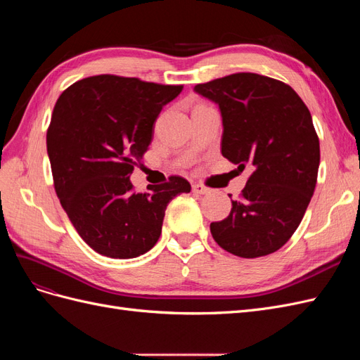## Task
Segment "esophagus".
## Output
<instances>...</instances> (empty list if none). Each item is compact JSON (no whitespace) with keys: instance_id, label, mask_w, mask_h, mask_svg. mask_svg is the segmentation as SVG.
Instances as JSON below:
<instances>
[{"instance_id":"esophagus-1","label":"esophagus","mask_w":360,"mask_h":360,"mask_svg":"<svg viewBox=\"0 0 360 360\" xmlns=\"http://www.w3.org/2000/svg\"><path fill=\"white\" fill-rule=\"evenodd\" d=\"M192 191H193L195 193H198V195H207V193L212 192L210 188L204 186V184H201V183H195L193 186H192Z\"/></svg>"}]
</instances>
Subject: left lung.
Segmentation results:
<instances>
[{
	"label": "left lung",
	"mask_w": 360,
	"mask_h": 360,
	"mask_svg": "<svg viewBox=\"0 0 360 360\" xmlns=\"http://www.w3.org/2000/svg\"><path fill=\"white\" fill-rule=\"evenodd\" d=\"M193 90L221 108L222 156L250 169L230 214L210 224L214 242L242 258L275 252L297 230L317 184L320 141L308 106L288 84L249 72Z\"/></svg>",
	"instance_id": "1"
}]
</instances>
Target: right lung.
Returning a JSON list of instances; mask_svg holds the SVG:
<instances>
[{
	"mask_svg": "<svg viewBox=\"0 0 360 360\" xmlns=\"http://www.w3.org/2000/svg\"><path fill=\"white\" fill-rule=\"evenodd\" d=\"M183 85L97 75L72 84L46 132L53 188L75 230L97 254L135 258L156 245L167 205L191 184L180 176L136 192L130 174L153 138L163 105Z\"/></svg>",
	"mask_w": 360,
	"mask_h": 360,
	"instance_id": "right-lung-1",
	"label": "right lung"
}]
</instances>
